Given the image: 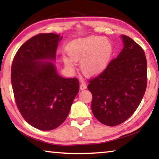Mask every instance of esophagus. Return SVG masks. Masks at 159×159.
<instances>
[{
  "mask_svg": "<svg viewBox=\"0 0 159 159\" xmlns=\"http://www.w3.org/2000/svg\"><path fill=\"white\" fill-rule=\"evenodd\" d=\"M86 88H87L86 84L84 83V82H82L81 84H80V90H85Z\"/></svg>",
  "mask_w": 159,
  "mask_h": 159,
  "instance_id": "34e87169",
  "label": "esophagus"
}]
</instances>
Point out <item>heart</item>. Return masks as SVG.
Instances as JSON below:
<instances>
[{"instance_id":"heart-1","label":"heart","mask_w":159,"mask_h":159,"mask_svg":"<svg viewBox=\"0 0 159 159\" xmlns=\"http://www.w3.org/2000/svg\"><path fill=\"white\" fill-rule=\"evenodd\" d=\"M66 51L69 56H62L66 66L73 68L74 61H80V67L85 75H101L108 66L113 54V45L109 40L99 36H88L71 40Z\"/></svg>"}]
</instances>
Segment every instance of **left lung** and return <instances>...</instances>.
Masks as SVG:
<instances>
[{"mask_svg":"<svg viewBox=\"0 0 159 159\" xmlns=\"http://www.w3.org/2000/svg\"><path fill=\"white\" fill-rule=\"evenodd\" d=\"M121 38L122 51L88 86L93 95V115L110 127L120 125L134 114L147 86L144 51L129 37L121 35Z\"/></svg>","mask_w":159,"mask_h":159,"instance_id":"left-lung-1","label":"left lung"}]
</instances>
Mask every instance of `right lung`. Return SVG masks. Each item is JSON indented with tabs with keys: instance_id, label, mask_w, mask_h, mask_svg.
Returning <instances> with one entry per match:
<instances>
[{
	"instance_id": "1",
	"label": "right lung",
	"mask_w": 159,
	"mask_h": 159,
	"mask_svg": "<svg viewBox=\"0 0 159 159\" xmlns=\"http://www.w3.org/2000/svg\"><path fill=\"white\" fill-rule=\"evenodd\" d=\"M62 38L53 33L32 37L18 50L11 66L17 107L27 123L44 131L64 122L80 89L77 78L60 76L53 63Z\"/></svg>"
}]
</instances>
